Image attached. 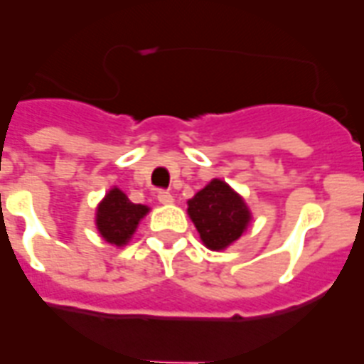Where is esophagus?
I'll list each match as a JSON object with an SVG mask.
<instances>
[{"mask_svg":"<svg viewBox=\"0 0 364 364\" xmlns=\"http://www.w3.org/2000/svg\"><path fill=\"white\" fill-rule=\"evenodd\" d=\"M158 200L161 205H171V203H173V195H171L169 191H159Z\"/></svg>","mask_w":364,"mask_h":364,"instance_id":"obj_1","label":"esophagus"}]
</instances>
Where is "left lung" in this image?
Here are the masks:
<instances>
[{
  "instance_id": "1",
  "label": "left lung",
  "mask_w": 364,
  "mask_h": 364,
  "mask_svg": "<svg viewBox=\"0 0 364 364\" xmlns=\"http://www.w3.org/2000/svg\"><path fill=\"white\" fill-rule=\"evenodd\" d=\"M189 216L210 250H224L244 234L250 210L240 195L220 179H213L189 200Z\"/></svg>"
}]
</instances>
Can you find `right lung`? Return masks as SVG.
Returning <instances> with one entry per match:
<instances>
[{
	"mask_svg": "<svg viewBox=\"0 0 364 364\" xmlns=\"http://www.w3.org/2000/svg\"><path fill=\"white\" fill-rule=\"evenodd\" d=\"M148 213V206L134 205L119 189L107 193L103 203L97 208V228L99 234L114 245H124L134 234L140 218Z\"/></svg>",
	"mask_w": 364,
	"mask_h": 364,
	"instance_id": "obj_1",
	"label": "right lung"
}]
</instances>
